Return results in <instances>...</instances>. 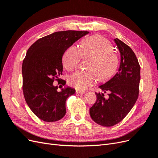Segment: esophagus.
Instances as JSON below:
<instances>
[{
    "instance_id": "1",
    "label": "esophagus",
    "mask_w": 158,
    "mask_h": 158,
    "mask_svg": "<svg viewBox=\"0 0 158 158\" xmlns=\"http://www.w3.org/2000/svg\"><path fill=\"white\" fill-rule=\"evenodd\" d=\"M76 93L80 94H84L85 93V92L84 90H80V89H76Z\"/></svg>"
}]
</instances>
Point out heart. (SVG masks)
I'll list each match as a JSON object with an SVG mask.
<instances>
[{
	"label": "heart",
	"mask_w": 158,
	"mask_h": 158,
	"mask_svg": "<svg viewBox=\"0 0 158 158\" xmlns=\"http://www.w3.org/2000/svg\"><path fill=\"white\" fill-rule=\"evenodd\" d=\"M111 44L100 35H93L84 40L80 48L72 45L64 52L63 63L69 71L78 67L82 59L92 58L88 71H78L72 75L69 82L80 89H86L100 80L109 78L116 71L118 64L117 55L111 51Z\"/></svg>",
	"instance_id": "1"
}]
</instances>
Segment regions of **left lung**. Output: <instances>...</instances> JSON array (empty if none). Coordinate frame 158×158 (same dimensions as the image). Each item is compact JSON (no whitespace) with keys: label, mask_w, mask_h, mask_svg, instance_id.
Segmentation results:
<instances>
[{"label":"left lung","mask_w":158,"mask_h":158,"mask_svg":"<svg viewBox=\"0 0 158 158\" xmlns=\"http://www.w3.org/2000/svg\"><path fill=\"white\" fill-rule=\"evenodd\" d=\"M121 55V63L112 78L99 88L104 93H95L97 99L89 108L90 117L99 125L112 127L121 122L135 104L139 94L140 66L130 47L114 39Z\"/></svg>","instance_id":"obj_1"}]
</instances>
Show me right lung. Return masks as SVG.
<instances>
[{
  "instance_id": "1",
  "label": "right lung",
  "mask_w": 158,
  "mask_h": 158,
  "mask_svg": "<svg viewBox=\"0 0 158 158\" xmlns=\"http://www.w3.org/2000/svg\"><path fill=\"white\" fill-rule=\"evenodd\" d=\"M85 31H62L41 37L28 49L22 63L23 93L32 112L45 122L60 120L66 114V101L75 89L67 87L58 92L54 80H61L62 58L65 51ZM65 84V80L61 82Z\"/></svg>"
}]
</instances>
